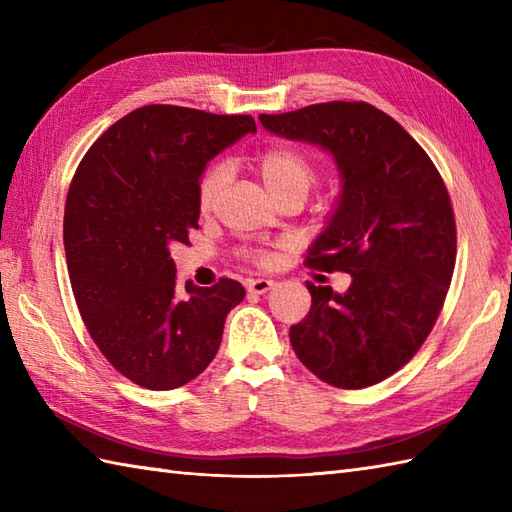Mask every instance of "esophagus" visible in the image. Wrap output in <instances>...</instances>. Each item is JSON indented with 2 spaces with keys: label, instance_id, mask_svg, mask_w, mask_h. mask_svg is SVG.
Listing matches in <instances>:
<instances>
[{
  "label": "esophagus",
  "instance_id": "esophagus-1",
  "mask_svg": "<svg viewBox=\"0 0 512 512\" xmlns=\"http://www.w3.org/2000/svg\"><path fill=\"white\" fill-rule=\"evenodd\" d=\"M275 286L273 279H264V277H257V279H248L246 281V288L248 292H255V295H264L270 288Z\"/></svg>",
  "mask_w": 512,
  "mask_h": 512
}]
</instances>
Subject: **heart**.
<instances>
[{
	"instance_id": "heart-1",
	"label": "heart",
	"mask_w": 512,
	"mask_h": 512,
	"mask_svg": "<svg viewBox=\"0 0 512 512\" xmlns=\"http://www.w3.org/2000/svg\"><path fill=\"white\" fill-rule=\"evenodd\" d=\"M257 173L262 178L264 187L273 195V200L284 198V195H299L306 200L308 191L317 180L312 160L292 147H270L262 156L257 158ZM226 180L224 165H211L206 169L198 182V204L200 209H211L217 195H220ZM246 257L266 259L264 253H246Z\"/></svg>"
}]
</instances>
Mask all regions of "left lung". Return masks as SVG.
<instances>
[{"label": "left lung", "instance_id": "1", "mask_svg": "<svg viewBox=\"0 0 512 512\" xmlns=\"http://www.w3.org/2000/svg\"><path fill=\"white\" fill-rule=\"evenodd\" d=\"M270 134L334 158L341 195L308 266L352 277L343 295L308 281V317L292 350L323 383L363 389L409 363L444 306L455 266V217L440 173L402 125L363 101L262 114Z\"/></svg>", "mask_w": 512, "mask_h": 512}]
</instances>
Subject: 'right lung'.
Returning a JSON list of instances; mask_svg holds the SVG:
<instances>
[{
    "label": "right lung",
    "mask_w": 512,
    "mask_h": 512,
    "mask_svg": "<svg viewBox=\"0 0 512 512\" xmlns=\"http://www.w3.org/2000/svg\"><path fill=\"white\" fill-rule=\"evenodd\" d=\"M255 132L253 116L145 105L107 129L74 173L63 246L76 306L103 356L140 387L200 376L246 295L233 279L180 286L171 248L198 228L206 162Z\"/></svg>",
    "instance_id": "add662e5"
}]
</instances>
